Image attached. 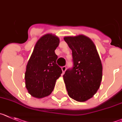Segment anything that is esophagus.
Returning <instances> with one entry per match:
<instances>
[{
  "label": "esophagus",
  "instance_id": "1",
  "mask_svg": "<svg viewBox=\"0 0 122 122\" xmlns=\"http://www.w3.org/2000/svg\"><path fill=\"white\" fill-rule=\"evenodd\" d=\"M61 69H62V73H64L66 71V66H62V67H61Z\"/></svg>",
  "mask_w": 122,
  "mask_h": 122
}]
</instances>
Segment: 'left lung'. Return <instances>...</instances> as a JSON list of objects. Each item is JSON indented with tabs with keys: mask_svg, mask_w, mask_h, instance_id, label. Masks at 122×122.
Returning <instances> with one entry per match:
<instances>
[{
	"mask_svg": "<svg viewBox=\"0 0 122 122\" xmlns=\"http://www.w3.org/2000/svg\"><path fill=\"white\" fill-rule=\"evenodd\" d=\"M72 52V68L63 76L69 96L79 102L90 99L100 86L102 66L96 46L83 35L64 37Z\"/></svg>",
	"mask_w": 122,
	"mask_h": 122,
	"instance_id": "obj_1",
	"label": "left lung"
}]
</instances>
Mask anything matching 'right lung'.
Returning <instances> with one entry per match:
<instances>
[{
    "label": "right lung",
    "mask_w": 122,
    "mask_h": 122,
    "mask_svg": "<svg viewBox=\"0 0 122 122\" xmlns=\"http://www.w3.org/2000/svg\"><path fill=\"white\" fill-rule=\"evenodd\" d=\"M59 43L58 37L47 34L41 37L35 45L25 72L26 87L33 97L42 98L50 95L62 74L55 53Z\"/></svg>",
    "instance_id": "right-lung-1"
}]
</instances>
